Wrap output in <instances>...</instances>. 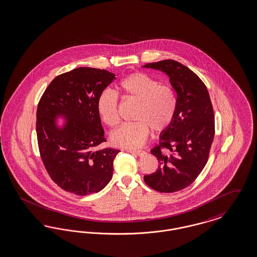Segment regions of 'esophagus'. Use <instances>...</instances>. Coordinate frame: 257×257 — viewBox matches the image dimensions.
<instances>
[{
  "label": "esophagus",
  "instance_id": "esophagus-1",
  "mask_svg": "<svg viewBox=\"0 0 257 257\" xmlns=\"http://www.w3.org/2000/svg\"><path fill=\"white\" fill-rule=\"evenodd\" d=\"M126 152L131 153V154H135V155H137L139 157H142V156L146 155V152L143 151V150H126Z\"/></svg>",
  "mask_w": 257,
  "mask_h": 257
}]
</instances>
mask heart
<instances>
[{"label": "heart", "mask_w": 257, "mask_h": 257, "mask_svg": "<svg viewBox=\"0 0 257 257\" xmlns=\"http://www.w3.org/2000/svg\"><path fill=\"white\" fill-rule=\"evenodd\" d=\"M118 88L124 97L138 101L135 122L121 124L111 134L112 143L118 147L134 149L143 145L150 134L166 131L173 123L178 99L174 88L143 72H135L123 78ZM97 111L101 121L109 126L119 122V99L110 90L100 93L97 101Z\"/></svg>", "instance_id": "1"}]
</instances>
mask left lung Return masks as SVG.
Returning <instances> with one entry per match:
<instances>
[{"label": "left lung", "mask_w": 257, "mask_h": 257, "mask_svg": "<svg viewBox=\"0 0 257 257\" xmlns=\"http://www.w3.org/2000/svg\"><path fill=\"white\" fill-rule=\"evenodd\" d=\"M144 67L167 74L178 96L175 119L160 134L159 145L151 151L158 169L144 177L151 188L174 193L192 184L208 160L215 134L212 103L201 78L178 61L166 59Z\"/></svg>", "instance_id": "1"}]
</instances>
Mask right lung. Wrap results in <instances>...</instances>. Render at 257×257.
I'll return each instance as SVG.
<instances>
[{
    "label": "right lung",
    "instance_id": "right-lung-1",
    "mask_svg": "<svg viewBox=\"0 0 257 257\" xmlns=\"http://www.w3.org/2000/svg\"><path fill=\"white\" fill-rule=\"evenodd\" d=\"M114 79L106 70L77 68L54 78L38 102L36 134L45 168L60 188L78 196L105 187L120 152L111 148L94 151L106 141L97 101ZM57 115L66 117L62 128L56 124Z\"/></svg>",
    "mask_w": 257,
    "mask_h": 257
}]
</instances>
